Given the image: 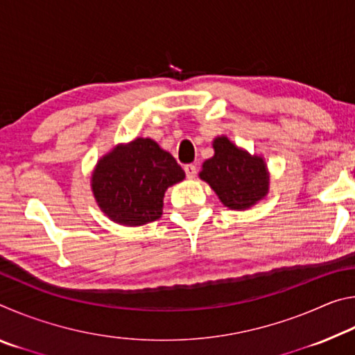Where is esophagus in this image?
<instances>
[{
  "instance_id": "1",
  "label": "esophagus",
  "mask_w": 355,
  "mask_h": 355,
  "mask_svg": "<svg viewBox=\"0 0 355 355\" xmlns=\"http://www.w3.org/2000/svg\"><path fill=\"white\" fill-rule=\"evenodd\" d=\"M184 172H186V177L188 178H194L197 175V167L196 164H186L184 166Z\"/></svg>"
}]
</instances>
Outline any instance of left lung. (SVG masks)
Listing matches in <instances>:
<instances>
[{
    "label": "left lung",
    "instance_id": "left-lung-1",
    "mask_svg": "<svg viewBox=\"0 0 355 355\" xmlns=\"http://www.w3.org/2000/svg\"><path fill=\"white\" fill-rule=\"evenodd\" d=\"M214 155L202 164L199 177L209 184L222 205L244 211L269 192L268 164L260 155H250L227 136L213 141Z\"/></svg>",
    "mask_w": 355,
    "mask_h": 355
}]
</instances>
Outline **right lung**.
<instances>
[{"label":"right lung","mask_w":355,"mask_h":355,"mask_svg":"<svg viewBox=\"0 0 355 355\" xmlns=\"http://www.w3.org/2000/svg\"><path fill=\"white\" fill-rule=\"evenodd\" d=\"M184 180L173 156L150 137L117 144L94 167V199L107 219L137 227L161 218L167 188Z\"/></svg>","instance_id":"add662e5"}]
</instances>
